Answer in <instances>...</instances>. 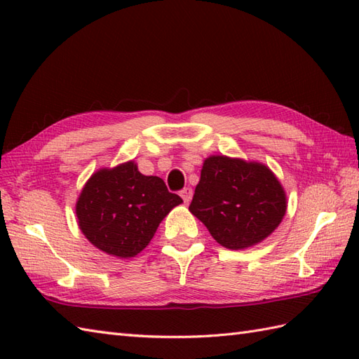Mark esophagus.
Returning a JSON list of instances; mask_svg holds the SVG:
<instances>
[{
  "label": "esophagus",
  "mask_w": 359,
  "mask_h": 359,
  "mask_svg": "<svg viewBox=\"0 0 359 359\" xmlns=\"http://www.w3.org/2000/svg\"><path fill=\"white\" fill-rule=\"evenodd\" d=\"M180 196H182V199H184V202L188 205L189 202H191V199H193V189L191 188H184L180 191Z\"/></svg>",
  "instance_id": "esophagus-1"
}]
</instances>
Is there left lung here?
<instances>
[{
    "label": "left lung",
    "mask_w": 359,
    "mask_h": 359,
    "mask_svg": "<svg viewBox=\"0 0 359 359\" xmlns=\"http://www.w3.org/2000/svg\"><path fill=\"white\" fill-rule=\"evenodd\" d=\"M189 211L220 245L245 250L279 226L287 211V194L266 165L210 156Z\"/></svg>",
    "instance_id": "left-lung-1"
}]
</instances>
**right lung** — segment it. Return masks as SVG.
<instances>
[{"label":"right lung","mask_w":359,"mask_h":359,"mask_svg":"<svg viewBox=\"0 0 359 359\" xmlns=\"http://www.w3.org/2000/svg\"><path fill=\"white\" fill-rule=\"evenodd\" d=\"M182 202L162 179L143 175L129 160L90 175L75 203V215L95 248L128 259L148 247L160 222Z\"/></svg>","instance_id":"add662e5"}]
</instances>
